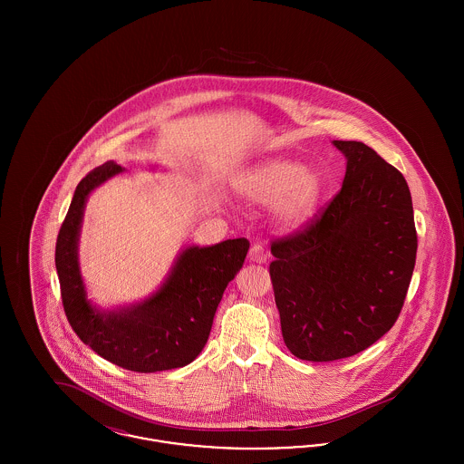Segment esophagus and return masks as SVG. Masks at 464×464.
Masks as SVG:
<instances>
[{
    "instance_id": "obj_1",
    "label": "esophagus",
    "mask_w": 464,
    "mask_h": 464,
    "mask_svg": "<svg viewBox=\"0 0 464 464\" xmlns=\"http://www.w3.org/2000/svg\"><path fill=\"white\" fill-rule=\"evenodd\" d=\"M248 259L252 261V263H266V259H267V250H266L263 245H254L252 248H250V252H248Z\"/></svg>"
}]
</instances>
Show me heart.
Returning <instances> with one entry per match:
<instances>
[{
    "label": "heart",
    "instance_id": "1",
    "mask_svg": "<svg viewBox=\"0 0 464 464\" xmlns=\"http://www.w3.org/2000/svg\"><path fill=\"white\" fill-rule=\"evenodd\" d=\"M324 177L290 160H267L238 179V195L254 205L275 203V214L285 227L308 222L324 195Z\"/></svg>",
    "mask_w": 464,
    "mask_h": 464
}]
</instances>
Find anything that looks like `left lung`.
Masks as SVG:
<instances>
[{
	"instance_id": "1",
	"label": "left lung",
	"mask_w": 464,
	"mask_h": 464,
	"mask_svg": "<svg viewBox=\"0 0 464 464\" xmlns=\"http://www.w3.org/2000/svg\"><path fill=\"white\" fill-rule=\"evenodd\" d=\"M334 146L346 156L343 188L303 229L271 242L284 341L308 362L353 356L390 331L418 252L405 177L363 142Z\"/></svg>"
}]
</instances>
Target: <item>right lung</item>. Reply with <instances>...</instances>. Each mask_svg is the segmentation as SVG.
<instances>
[{"instance_id": "right-lung-1", "label": "right lung", "mask_w": 464, "mask_h": 464, "mask_svg": "<svg viewBox=\"0 0 464 464\" xmlns=\"http://www.w3.org/2000/svg\"><path fill=\"white\" fill-rule=\"evenodd\" d=\"M121 167L108 161L76 186L55 245V267L67 320L76 335L111 363L133 372H160L191 363L203 350L222 294L242 269L248 240L184 248L165 284L130 308L90 304L78 265V240L90 193Z\"/></svg>"}]
</instances>
